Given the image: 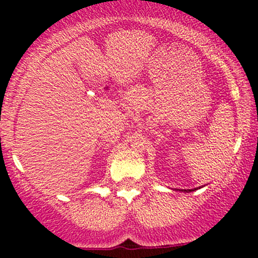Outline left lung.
<instances>
[{"label": "left lung", "mask_w": 258, "mask_h": 258, "mask_svg": "<svg viewBox=\"0 0 258 258\" xmlns=\"http://www.w3.org/2000/svg\"><path fill=\"white\" fill-rule=\"evenodd\" d=\"M199 188H201V187H197V188H194V189H179V191H182V192H192V191H196V189H199ZM177 189V188H176ZM178 191V189H177Z\"/></svg>", "instance_id": "obj_1"}]
</instances>
